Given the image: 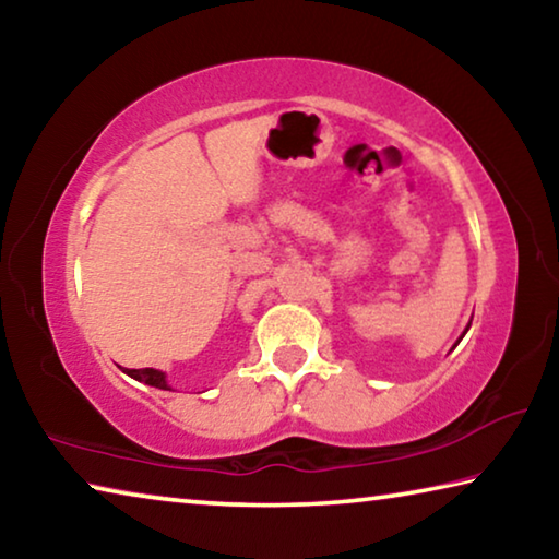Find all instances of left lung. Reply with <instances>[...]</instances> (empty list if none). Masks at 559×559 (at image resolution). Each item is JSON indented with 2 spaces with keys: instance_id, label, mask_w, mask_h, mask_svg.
I'll return each mask as SVG.
<instances>
[{
  "instance_id": "1",
  "label": "left lung",
  "mask_w": 559,
  "mask_h": 559,
  "mask_svg": "<svg viewBox=\"0 0 559 559\" xmlns=\"http://www.w3.org/2000/svg\"><path fill=\"white\" fill-rule=\"evenodd\" d=\"M468 328H471V325H468ZM468 328H466V330H468ZM463 335H466V333H463Z\"/></svg>"
}]
</instances>
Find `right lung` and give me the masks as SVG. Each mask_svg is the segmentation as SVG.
<instances>
[{
	"label": "right lung",
	"mask_w": 559,
	"mask_h": 559,
	"mask_svg": "<svg viewBox=\"0 0 559 559\" xmlns=\"http://www.w3.org/2000/svg\"><path fill=\"white\" fill-rule=\"evenodd\" d=\"M126 374H130L132 380H138V382L157 386V390H169V384L165 380V372L153 370V367H143V370H126Z\"/></svg>",
	"instance_id": "obj_1"
}]
</instances>
